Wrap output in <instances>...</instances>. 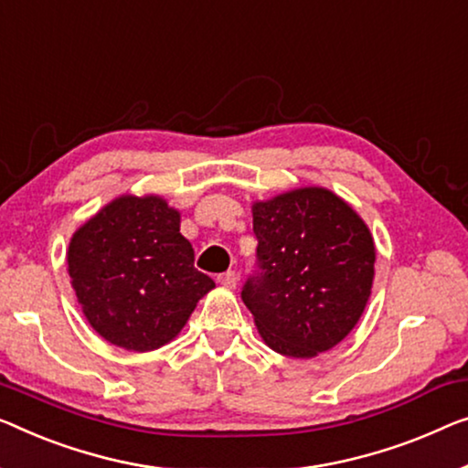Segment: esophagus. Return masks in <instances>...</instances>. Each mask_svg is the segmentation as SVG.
I'll use <instances>...</instances> for the list:
<instances>
[{
	"instance_id": "esophagus-1",
	"label": "esophagus",
	"mask_w": 468,
	"mask_h": 468,
	"mask_svg": "<svg viewBox=\"0 0 468 468\" xmlns=\"http://www.w3.org/2000/svg\"><path fill=\"white\" fill-rule=\"evenodd\" d=\"M216 282H218L222 288H229V290H233L235 285H237V275H235V271H227V273H220L218 277H216Z\"/></svg>"
}]
</instances>
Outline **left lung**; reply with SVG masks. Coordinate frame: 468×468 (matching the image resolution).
I'll return each mask as SVG.
<instances>
[{
  "instance_id": "8db88e82",
  "label": "left lung",
  "mask_w": 468,
  "mask_h": 468,
  "mask_svg": "<svg viewBox=\"0 0 468 468\" xmlns=\"http://www.w3.org/2000/svg\"><path fill=\"white\" fill-rule=\"evenodd\" d=\"M261 273L241 298L264 345L311 359L348 336L372 294L376 248L364 218L324 186L252 204Z\"/></svg>"
}]
</instances>
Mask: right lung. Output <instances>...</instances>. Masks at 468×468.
Masks as SVG:
<instances>
[{
  "instance_id": "1",
  "label": "right lung",
  "mask_w": 468,
  "mask_h": 468,
  "mask_svg": "<svg viewBox=\"0 0 468 468\" xmlns=\"http://www.w3.org/2000/svg\"><path fill=\"white\" fill-rule=\"evenodd\" d=\"M193 261L180 212L153 193L109 201L67 250L83 317L107 343L136 353L172 343L214 288Z\"/></svg>"
}]
</instances>
